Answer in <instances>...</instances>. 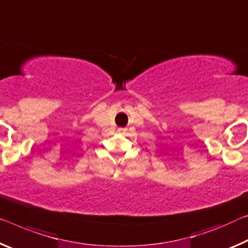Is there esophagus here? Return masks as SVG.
<instances>
[{
  "mask_svg": "<svg viewBox=\"0 0 248 248\" xmlns=\"http://www.w3.org/2000/svg\"><path fill=\"white\" fill-rule=\"evenodd\" d=\"M117 132H119V133H124V132H125V128L119 127V128H117Z\"/></svg>",
  "mask_w": 248,
  "mask_h": 248,
  "instance_id": "1",
  "label": "esophagus"
}]
</instances>
